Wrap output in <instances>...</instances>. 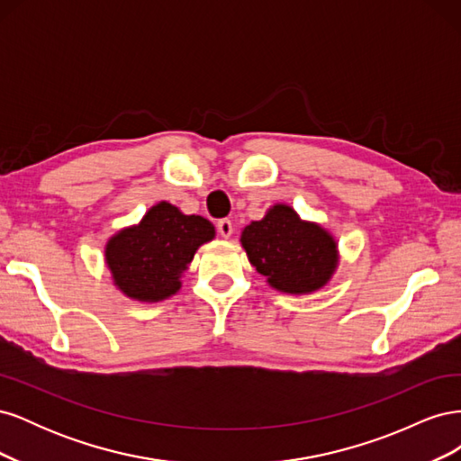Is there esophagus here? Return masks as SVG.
<instances>
[{
    "label": "esophagus",
    "instance_id": "obj_1",
    "mask_svg": "<svg viewBox=\"0 0 461 461\" xmlns=\"http://www.w3.org/2000/svg\"><path fill=\"white\" fill-rule=\"evenodd\" d=\"M217 230H219V234L222 236V239H229V236L232 234V222H230V219H219L217 221Z\"/></svg>",
    "mask_w": 461,
    "mask_h": 461
}]
</instances>
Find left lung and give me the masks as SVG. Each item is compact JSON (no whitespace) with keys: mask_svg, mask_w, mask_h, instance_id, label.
Returning a JSON list of instances; mask_svg holds the SVG:
<instances>
[{"mask_svg":"<svg viewBox=\"0 0 461 461\" xmlns=\"http://www.w3.org/2000/svg\"><path fill=\"white\" fill-rule=\"evenodd\" d=\"M240 240L258 273L288 294H308L325 286L339 263L332 236L283 203L273 205L261 221L249 222Z\"/></svg>","mask_w":461,"mask_h":461,"instance_id":"left-lung-1","label":"left lung"}]
</instances>
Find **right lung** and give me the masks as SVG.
<instances>
[{
	"label": "right lung",
	"instance_id": "1",
	"mask_svg": "<svg viewBox=\"0 0 461 461\" xmlns=\"http://www.w3.org/2000/svg\"><path fill=\"white\" fill-rule=\"evenodd\" d=\"M213 236L215 229L207 219L185 215L161 202L140 225L121 230L107 242L105 261L115 285L129 298L159 302L180 288V275L196 249Z\"/></svg>",
	"mask_w": 461,
	"mask_h": 461
}]
</instances>
